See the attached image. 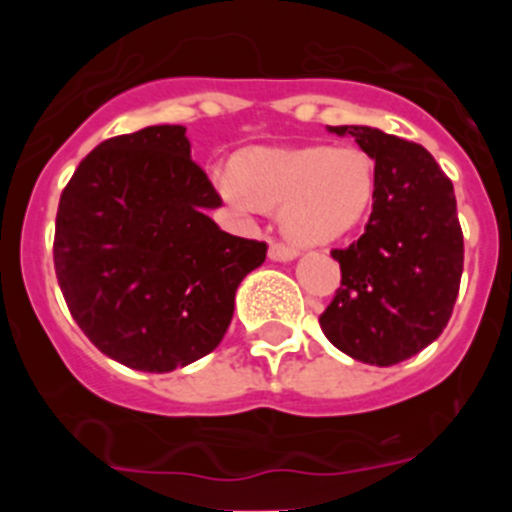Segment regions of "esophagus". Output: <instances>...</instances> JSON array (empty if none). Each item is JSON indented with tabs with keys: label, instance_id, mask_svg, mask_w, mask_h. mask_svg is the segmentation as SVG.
I'll use <instances>...</instances> for the list:
<instances>
[{
	"label": "esophagus",
	"instance_id": "obj_1",
	"mask_svg": "<svg viewBox=\"0 0 512 512\" xmlns=\"http://www.w3.org/2000/svg\"><path fill=\"white\" fill-rule=\"evenodd\" d=\"M270 257L277 262H287L297 257V247L285 245V242H272L270 245Z\"/></svg>",
	"mask_w": 512,
	"mask_h": 512
}]
</instances>
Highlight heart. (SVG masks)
Masks as SVG:
<instances>
[{"label":"heart","instance_id":"1","mask_svg":"<svg viewBox=\"0 0 512 512\" xmlns=\"http://www.w3.org/2000/svg\"><path fill=\"white\" fill-rule=\"evenodd\" d=\"M218 188L242 210L282 208V227L294 240L322 245L369 215L376 163L356 146L260 148L240 158L237 175L220 173Z\"/></svg>","mask_w":512,"mask_h":512}]
</instances>
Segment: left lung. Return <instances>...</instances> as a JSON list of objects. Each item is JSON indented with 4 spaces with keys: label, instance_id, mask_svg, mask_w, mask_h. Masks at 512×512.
Wrapping results in <instances>:
<instances>
[{
    "label": "left lung",
    "instance_id": "8db88e82",
    "mask_svg": "<svg viewBox=\"0 0 512 512\" xmlns=\"http://www.w3.org/2000/svg\"><path fill=\"white\" fill-rule=\"evenodd\" d=\"M354 136L376 163L374 210L364 235L332 250L342 285L319 314L324 337L356 361L391 366L446 329L463 275V230L453 183L418 143L369 126Z\"/></svg>",
    "mask_w": 512,
    "mask_h": 512
}]
</instances>
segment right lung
Wrapping results in <instances>:
<instances>
[{"mask_svg":"<svg viewBox=\"0 0 512 512\" xmlns=\"http://www.w3.org/2000/svg\"><path fill=\"white\" fill-rule=\"evenodd\" d=\"M218 205L183 126L108 138L81 160L56 210L54 267L98 352L163 374L218 347L237 285L267 255L205 215Z\"/></svg>","mask_w":512,"mask_h":512,"instance_id":"1","label":"right lung"}]
</instances>
